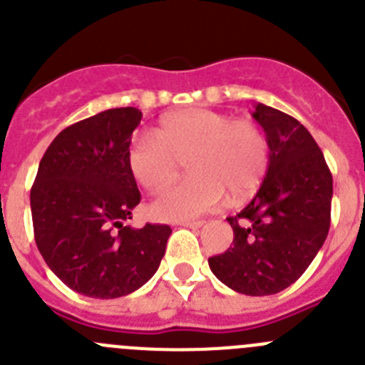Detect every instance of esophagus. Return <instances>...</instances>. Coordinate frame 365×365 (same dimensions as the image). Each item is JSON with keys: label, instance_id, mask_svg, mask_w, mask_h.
Listing matches in <instances>:
<instances>
[{"label": "esophagus", "instance_id": "1", "mask_svg": "<svg viewBox=\"0 0 365 365\" xmlns=\"http://www.w3.org/2000/svg\"><path fill=\"white\" fill-rule=\"evenodd\" d=\"M204 222L202 220H185V222H180L179 225H182V227H190V229H199L202 227Z\"/></svg>", "mask_w": 365, "mask_h": 365}]
</instances>
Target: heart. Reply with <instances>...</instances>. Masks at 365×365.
I'll return each mask as SVG.
<instances>
[{
  "label": "heart",
  "mask_w": 365,
  "mask_h": 365,
  "mask_svg": "<svg viewBox=\"0 0 365 365\" xmlns=\"http://www.w3.org/2000/svg\"><path fill=\"white\" fill-rule=\"evenodd\" d=\"M270 141L262 125L217 110L188 107L159 120L152 134H138L127 150L128 170L141 188H168L186 163L192 175L163 193L150 211L159 220L185 222L231 200L251 199L270 168Z\"/></svg>",
  "instance_id": "1"
}]
</instances>
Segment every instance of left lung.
<instances>
[{
    "mask_svg": "<svg viewBox=\"0 0 365 365\" xmlns=\"http://www.w3.org/2000/svg\"><path fill=\"white\" fill-rule=\"evenodd\" d=\"M252 118L269 136V173L255 199L227 217L231 247L207 263L229 289L270 296L299 279L324 244L333 179L322 150L296 118L263 103Z\"/></svg>",
    "mask_w": 365,
    "mask_h": 365,
    "instance_id": "8db88e82",
    "label": "left lung"
}]
</instances>
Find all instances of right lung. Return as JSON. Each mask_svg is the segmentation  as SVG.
<instances>
[{
    "label": "right lung",
    "instance_id": "right-lung-1",
    "mask_svg": "<svg viewBox=\"0 0 365 365\" xmlns=\"http://www.w3.org/2000/svg\"><path fill=\"white\" fill-rule=\"evenodd\" d=\"M118 107L69 125L51 141L30 192L34 237L69 289L114 299L147 283L165 256L170 225H125L141 195L127 150L141 121Z\"/></svg>",
    "mask_w": 365,
    "mask_h": 365
}]
</instances>
